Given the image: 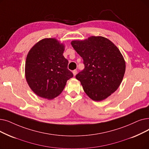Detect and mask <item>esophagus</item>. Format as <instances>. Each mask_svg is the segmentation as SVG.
<instances>
[{
    "instance_id": "esophagus-1",
    "label": "esophagus",
    "mask_w": 149,
    "mask_h": 149,
    "mask_svg": "<svg viewBox=\"0 0 149 149\" xmlns=\"http://www.w3.org/2000/svg\"><path fill=\"white\" fill-rule=\"evenodd\" d=\"M72 72H73L74 75L75 76V75L77 74V70H74L72 71Z\"/></svg>"
}]
</instances>
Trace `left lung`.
<instances>
[{"mask_svg":"<svg viewBox=\"0 0 149 149\" xmlns=\"http://www.w3.org/2000/svg\"><path fill=\"white\" fill-rule=\"evenodd\" d=\"M71 45L82 58L85 68L75 76L84 91L92 100L101 101L120 86L125 71L120 52L107 38L91 36Z\"/></svg>","mask_w":149,"mask_h":149,"instance_id":"left-lung-1","label":"left lung"}]
</instances>
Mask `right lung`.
<instances>
[{
  "mask_svg": "<svg viewBox=\"0 0 149 149\" xmlns=\"http://www.w3.org/2000/svg\"><path fill=\"white\" fill-rule=\"evenodd\" d=\"M64 46L56 39L37 42L27 56L25 77L30 88L41 97L52 99L59 95L67 81L73 77L63 55Z\"/></svg>",
  "mask_w": 149,
  "mask_h": 149,
  "instance_id": "right-lung-1",
  "label": "right lung"
}]
</instances>
